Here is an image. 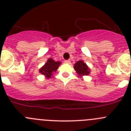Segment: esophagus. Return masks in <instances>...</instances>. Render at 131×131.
Wrapping results in <instances>:
<instances>
[{
	"instance_id": "34e87169",
	"label": "esophagus",
	"mask_w": 131,
	"mask_h": 131,
	"mask_svg": "<svg viewBox=\"0 0 131 131\" xmlns=\"http://www.w3.org/2000/svg\"><path fill=\"white\" fill-rule=\"evenodd\" d=\"M64 62L66 63H71V61H70V60H65Z\"/></svg>"
}]
</instances>
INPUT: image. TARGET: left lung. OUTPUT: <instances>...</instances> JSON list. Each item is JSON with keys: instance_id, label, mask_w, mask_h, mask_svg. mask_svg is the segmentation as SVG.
I'll list each match as a JSON object with an SVG mask.
<instances>
[{"instance_id": "obj_1", "label": "left lung", "mask_w": 131, "mask_h": 131, "mask_svg": "<svg viewBox=\"0 0 131 131\" xmlns=\"http://www.w3.org/2000/svg\"><path fill=\"white\" fill-rule=\"evenodd\" d=\"M73 68L81 77L83 75H88L90 73V69L87 66V65L82 60H79L76 62Z\"/></svg>"}]
</instances>
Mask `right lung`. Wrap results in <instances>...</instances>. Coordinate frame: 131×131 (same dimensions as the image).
Instances as JSON below:
<instances>
[{
  "instance_id": "1",
  "label": "right lung",
  "mask_w": 131,
  "mask_h": 131,
  "mask_svg": "<svg viewBox=\"0 0 131 131\" xmlns=\"http://www.w3.org/2000/svg\"><path fill=\"white\" fill-rule=\"evenodd\" d=\"M60 63V62H55L52 58H49L47 60V63L39 69V72L47 78H50L52 75L53 73L57 70Z\"/></svg>"
}]
</instances>
